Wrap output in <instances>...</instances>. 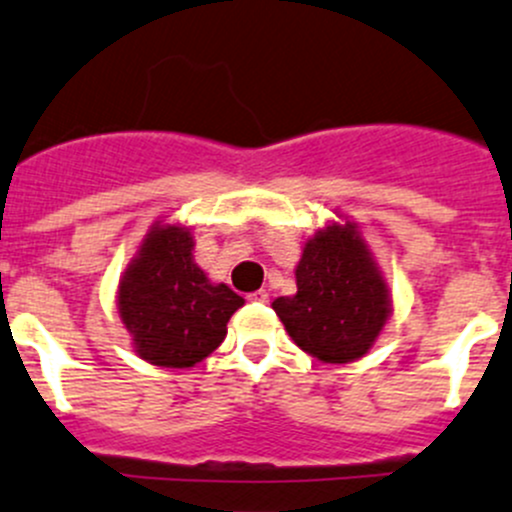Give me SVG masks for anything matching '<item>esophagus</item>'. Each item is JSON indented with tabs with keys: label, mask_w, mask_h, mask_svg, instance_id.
<instances>
[{
	"label": "esophagus",
	"mask_w": 512,
	"mask_h": 512,
	"mask_svg": "<svg viewBox=\"0 0 512 512\" xmlns=\"http://www.w3.org/2000/svg\"><path fill=\"white\" fill-rule=\"evenodd\" d=\"M247 300H250V302H267V300H270V295H267L265 290H255V292H250V295H247Z\"/></svg>",
	"instance_id": "34e87169"
}]
</instances>
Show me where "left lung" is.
Wrapping results in <instances>:
<instances>
[{"instance_id":"left-lung-1","label":"left lung","mask_w":512,"mask_h":512,"mask_svg":"<svg viewBox=\"0 0 512 512\" xmlns=\"http://www.w3.org/2000/svg\"><path fill=\"white\" fill-rule=\"evenodd\" d=\"M297 295L272 302L297 347L322 362L365 355L390 315L385 280L352 225L317 232L295 270Z\"/></svg>"}]
</instances>
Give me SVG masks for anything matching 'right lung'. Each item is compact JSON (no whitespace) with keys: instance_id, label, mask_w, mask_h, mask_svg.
Instances as JSON below:
<instances>
[{"instance_id":"obj_1","label":"right lung","mask_w":512,"mask_h":512,"mask_svg":"<svg viewBox=\"0 0 512 512\" xmlns=\"http://www.w3.org/2000/svg\"><path fill=\"white\" fill-rule=\"evenodd\" d=\"M242 302L192 262V237L180 227H155L119 282V315L142 360L160 367L205 360Z\"/></svg>"}]
</instances>
